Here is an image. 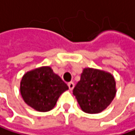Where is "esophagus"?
<instances>
[{
	"label": "esophagus",
	"instance_id": "obj_1",
	"mask_svg": "<svg viewBox=\"0 0 135 135\" xmlns=\"http://www.w3.org/2000/svg\"><path fill=\"white\" fill-rule=\"evenodd\" d=\"M68 86L70 88V90H73L74 89V83L73 82H70L68 83Z\"/></svg>",
	"mask_w": 135,
	"mask_h": 135
}]
</instances>
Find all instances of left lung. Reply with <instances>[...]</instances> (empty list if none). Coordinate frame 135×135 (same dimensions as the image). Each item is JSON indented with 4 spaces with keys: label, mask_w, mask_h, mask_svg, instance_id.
<instances>
[{
    "label": "left lung",
    "mask_w": 135,
    "mask_h": 135,
    "mask_svg": "<svg viewBox=\"0 0 135 135\" xmlns=\"http://www.w3.org/2000/svg\"><path fill=\"white\" fill-rule=\"evenodd\" d=\"M116 91V82L110 73L85 68L73 94L82 110L93 114L104 110L114 99Z\"/></svg>",
    "instance_id": "obj_1"
}]
</instances>
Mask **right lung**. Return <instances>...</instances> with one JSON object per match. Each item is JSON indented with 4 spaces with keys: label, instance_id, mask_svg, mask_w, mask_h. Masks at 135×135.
<instances>
[{
    "label": "right lung",
    "instance_id": "right-lung-1",
    "mask_svg": "<svg viewBox=\"0 0 135 135\" xmlns=\"http://www.w3.org/2000/svg\"><path fill=\"white\" fill-rule=\"evenodd\" d=\"M68 89L66 83L49 66H42L27 72L20 83L23 100L39 112L52 109L60 95Z\"/></svg>",
    "mask_w": 135,
    "mask_h": 135
}]
</instances>
